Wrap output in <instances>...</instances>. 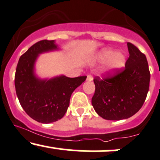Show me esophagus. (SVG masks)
<instances>
[{
    "instance_id": "esophagus-1",
    "label": "esophagus",
    "mask_w": 160,
    "mask_h": 160,
    "mask_svg": "<svg viewBox=\"0 0 160 160\" xmlns=\"http://www.w3.org/2000/svg\"><path fill=\"white\" fill-rule=\"evenodd\" d=\"M92 80H93V78H92V75L91 74L88 75V76H87V80H88V81H92Z\"/></svg>"
}]
</instances>
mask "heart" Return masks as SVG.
I'll list each match as a JSON object with an SVG mask.
<instances>
[{
    "mask_svg": "<svg viewBox=\"0 0 160 160\" xmlns=\"http://www.w3.org/2000/svg\"><path fill=\"white\" fill-rule=\"evenodd\" d=\"M98 60L101 62H107L103 72L108 74H114L126 64V57L124 53L110 48L102 50L98 54Z\"/></svg>",
    "mask_w": 160,
    "mask_h": 160,
    "instance_id": "heart-1",
    "label": "heart"
}]
</instances>
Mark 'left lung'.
I'll return each instance as SVG.
<instances>
[{
    "instance_id": "left-lung-1",
    "label": "left lung",
    "mask_w": 160,
    "mask_h": 160,
    "mask_svg": "<svg viewBox=\"0 0 160 160\" xmlns=\"http://www.w3.org/2000/svg\"><path fill=\"white\" fill-rule=\"evenodd\" d=\"M129 58L125 68L101 79L95 77V92L92 104L96 112L107 120L130 118L142 108L148 90L150 74L145 55L128 42Z\"/></svg>"
}]
</instances>
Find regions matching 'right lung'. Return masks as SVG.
I'll return each instance as SVG.
<instances>
[{
    "instance_id": "add662e5",
    "label": "right lung",
    "mask_w": 160,
    "mask_h": 160,
    "mask_svg": "<svg viewBox=\"0 0 160 160\" xmlns=\"http://www.w3.org/2000/svg\"><path fill=\"white\" fill-rule=\"evenodd\" d=\"M54 40L36 42L21 56L15 74V86L20 104L30 118L49 124L64 116L73 92L86 76L70 78L64 75L40 79L34 73L35 62L42 53L58 50Z\"/></svg>"
}]
</instances>
